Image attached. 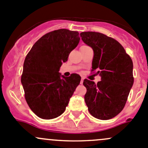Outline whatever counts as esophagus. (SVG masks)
<instances>
[{"label":"esophagus","mask_w":148,"mask_h":148,"mask_svg":"<svg viewBox=\"0 0 148 148\" xmlns=\"http://www.w3.org/2000/svg\"><path fill=\"white\" fill-rule=\"evenodd\" d=\"M83 78H81V80H80V84H83Z\"/></svg>","instance_id":"obj_1"}]
</instances>
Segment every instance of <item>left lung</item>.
<instances>
[{"label": "left lung", "instance_id": "8db88e82", "mask_svg": "<svg viewBox=\"0 0 148 148\" xmlns=\"http://www.w3.org/2000/svg\"><path fill=\"white\" fill-rule=\"evenodd\" d=\"M80 36L93 50L92 71H97L101 77L97 84L88 79L83 80L87 89L85 102L95 118L110 119L124 109L133 86L132 60L113 38L94 32H81Z\"/></svg>", "mask_w": 148, "mask_h": 148}]
</instances>
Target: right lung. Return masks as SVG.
<instances>
[{
  "mask_svg": "<svg viewBox=\"0 0 148 148\" xmlns=\"http://www.w3.org/2000/svg\"><path fill=\"white\" fill-rule=\"evenodd\" d=\"M78 35L65 29L49 32L33 45L25 58L21 79L25 99L39 118L60 116L80 83L79 75L65 77L59 73L62 62L78 45Z\"/></svg>",
  "mask_w": 148,
  "mask_h": 148,
  "instance_id": "add662e5",
  "label": "right lung"
}]
</instances>
